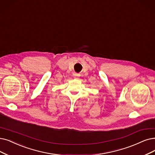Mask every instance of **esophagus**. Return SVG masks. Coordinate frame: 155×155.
Here are the masks:
<instances>
[{
	"instance_id": "esophagus-1",
	"label": "esophagus",
	"mask_w": 155,
	"mask_h": 155,
	"mask_svg": "<svg viewBox=\"0 0 155 155\" xmlns=\"http://www.w3.org/2000/svg\"><path fill=\"white\" fill-rule=\"evenodd\" d=\"M73 76H74V77L75 78H78L80 76V74H77V73H74L73 74Z\"/></svg>"
}]
</instances>
